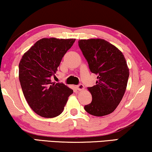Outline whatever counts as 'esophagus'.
<instances>
[{
    "label": "esophagus",
    "mask_w": 152,
    "mask_h": 152,
    "mask_svg": "<svg viewBox=\"0 0 152 152\" xmlns=\"http://www.w3.org/2000/svg\"><path fill=\"white\" fill-rule=\"evenodd\" d=\"M76 88L78 91H83L84 89V85H83V84H80L77 85Z\"/></svg>",
    "instance_id": "1"
}]
</instances>
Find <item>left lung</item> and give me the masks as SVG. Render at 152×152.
Segmentation results:
<instances>
[{
	"mask_svg": "<svg viewBox=\"0 0 152 152\" xmlns=\"http://www.w3.org/2000/svg\"><path fill=\"white\" fill-rule=\"evenodd\" d=\"M78 43L91 72L98 79L96 85L88 88L92 102L84 106L85 111L95 116L109 115L125 93L129 76L125 58L115 45L104 39H81Z\"/></svg>",
	"mask_w": 152,
	"mask_h": 152,
	"instance_id": "left-lung-1",
	"label": "left lung"
}]
</instances>
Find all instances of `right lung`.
<instances>
[{"instance_id": "obj_1", "label": "right lung", "mask_w": 152, "mask_h": 152, "mask_svg": "<svg viewBox=\"0 0 152 152\" xmlns=\"http://www.w3.org/2000/svg\"><path fill=\"white\" fill-rule=\"evenodd\" d=\"M75 39L43 38L23 55L18 66V77L23 93L31 109L43 118H55L64 109L73 91L51 78Z\"/></svg>"}]
</instances>
